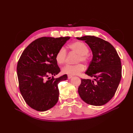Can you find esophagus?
I'll return each mask as SVG.
<instances>
[{
  "instance_id": "1",
  "label": "esophagus",
  "mask_w": 133,
  "mask_h": 133,
  "mask_svg": "<svg viewBox=\"0 0 133 133\" xmlns=\"http://www.w3.org/2000/svg\"><path fill=\"white\" fill-rule=\"evenodd\" d=\"M72 78V76L71 75H68V79H70Z\"/></svg>"
}]
</instances>
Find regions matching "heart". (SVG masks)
Wrapping results in <instances>:
<instances>
[{"mask_svg": "<svg viewBox=\"0 0 133 133\" xmlns=\"http://www.w3.org/2000/svg\"><path fill=\"white\" fill-rule=\"evenodd\" d=\"M71 51L78 54L76 58V63L82 62L87 64L89 60V48L85 44L82 42L76 41L68 45ZM67 52L65 48H60L56 54L55 60L59 65L65 63L66 59ZM84 66L82 64L76 65H66L62 68V72L68 75H77L84 70Z\"/></svg>", "mask_w": 133, "mask_h": 133, "instance_id": "heart-1", "label": "heart"}]
</instances>
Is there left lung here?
I'll return each instance as SVG.
<instances>
[{
    "mask_svg": "<svg viewBox=\"0 0 133 133\" xmlns=\"http://www.w3.org/2000/svg\"><path fill=\"white\" fill-rule=\"evenodd\" d=\"M76 39L89 46L93 57L85 74L91 79H81L78 88L80 98L86 103L101 106L113 97L122 78V64L114 46L107 41L87 35Z\"/></svg>",
    "mask_w": 133,
    "mask_h": 133,
    "instance_id": "1",
    "label": "left lung"
}]
</instances>
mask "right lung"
<instances>
[{"instance_id":"1","label":"right lung","mask_w":133,"mask_h":133,"mask_svg":"<svg viewBox=\"0 0 133 133\" xmlns=\"http://www.w3.org/2000/svg\"><path fill=\"white\" fill-rule=\"evenodd\" d=\"M69 39V37L38 38L25 48L18 60L20 91L26 103L35 110L46 111L58 102V85L67 79V75L53 78L60 71L55 55Z\"/></svg>"}]
</instances>
